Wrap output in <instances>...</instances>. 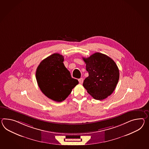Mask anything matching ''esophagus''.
Wrapping results in <instances>:
<instances>
[{
    "label": "esophagus",
    "instance_id": "1",
    "mask_svg": "<svg viewBox=\"0 0 149 149\" xmlns=\"http://www.w3.org/2000/svg\"><path fill=\"white\" fill-rule=\"evenodd\" d=\"M79 83L80 84H83V82H84V80H83V79L82 78H80L79 79Z\"/></svg>",
    "mask_w": 149,
    "mask_h": 149
}]
</instances>
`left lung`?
<instances>
[{"mask_svg":"<svg viewBox=\"0 0 149 149\" xmlns=\"http://www.w3.org/2000/svg\"><path fill=\"white\" fill-rule=\"evenodd\" d=\"M89 76L83 86L93 98L102 100L113 93L120 77L116 63L108 56L95 53L87 58H83Z\"/></svg>","mask_w":149,"mask_h":149,"instance_id":"8db88e82","label":"left lung"}]
</instances>
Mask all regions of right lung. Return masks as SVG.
<instances>
[{"label": "right lung", "mask_w": 149, "mask_h": 149, "mask_svg": "<svg viewBox=\"0 0 149 149\" xmlns=\"http://www.w3.org/2000/svg\"><path fill=\"white\" fill-rule=\"evenodd\" d=\"M64 57L54 53L40 62L36 71V79L40 90L48 98L54 101H63L79 84L72 77L63 62Z\"/></svg>", "instance_id": "1"}]
</instances>
